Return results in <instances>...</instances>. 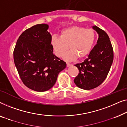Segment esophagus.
<instances>
[{
	"label": "esophagus",
	"instance_id": "esophagus-1",
	"mask_svg": "<svg viewBox=\"0 0 127 127\" xmlns=\"http://www.w3.org/2000/svg\"><path fill=\"white\" fill-rule=\"evenodd\" d=\"M72 64H70V63H67V67H70V66H72Z\"/></svg>",
	"mask_w": 127,
	"mask_h": 127
}]
</instances>
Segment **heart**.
<instances>
[{
	"mask_svg": "<svg viewBox=\"0 0 127 127\" xmlns=\"http://www.w3.org/2000/svg\"><path fill=\"white\" fill-rule=\"evenodd\" d=\"M95 40V33L92 29L81 26H72L62 30L60 37L53 35L51 44L57 56H62L66 60H74L79 56L83 58L90 52ZM69 46H68V45Z\"/></svg>",
	"mask_w": 127,
	"mask_h": 127,
	"instance_id": "b5f03b06",
	"label": "heart"
}]
</instances>
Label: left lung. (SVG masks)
Here are the masks:
<instances>
[{"mask_svg":"<svg viewBox=\"0 0 127 127\" xmlns=\"http://www.w3.org/2000/svg\"><path fill=\"white\" fill-rule=\"evenodd\" d=\"M93 29L98 34L97 44L83 62L75 65L79 74L74 83L87 90L95 88L105 81L113 60V47L108 35L97 26H93Z\"/></svg>","mask_w":127,"mask_h":127,"instance_id":"1","label":"left lung"}]
</instances>
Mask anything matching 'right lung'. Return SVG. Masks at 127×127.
Returning <instances> with one entry per match:
<instances>
[{"instance_id":"add662e5","label":"right lung","mask_w":127,"mask_h":127,"mask_svg":"<svg viewBox=\"0 0 127 127\" xmlns=\"http://www.w3.org/2000/svg\"><path fill=\"white\" fill-rule=\"evenodd\" d=\"M48 28L47 24H38L25 30L14 50V63L23 83L39 92L51 89L67 65L53 53Z\"/></svg>"}]
</instances>
